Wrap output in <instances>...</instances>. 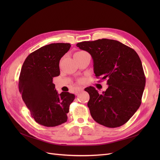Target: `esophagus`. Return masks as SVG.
<instances>
[{"label":"esophagus","instance_id":"34e87169","mask_svg":"<svg viewBox=\"0 0 160 160\" xmlns=\"http://www.w3.org/2000/svg\"><path fill=\"white\" fill-rule=\"evenodd\" d=\"M83 91V88H80L77 89V90H76V92H75L76 95H78L80 93V92H81V91Z\"/></svg>","mask_w":160,"mask_h":160}]
</instances>
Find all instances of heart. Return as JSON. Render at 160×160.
I'll return each mask as SVG.
<instances>
[{
    "label": "heart",
    "mask_w": 160,
    "mask_h": 160,
    "mask_svg": "<svg viewBox=\"0 0 160 160\" xmlns=\"http://www.w3.org/2000/svg\"><path fill=\"white\" fill-rule=\"evenodd\" d=\"M83 52H76L75 54H74V55H77V54H82V53H83Z\"/></svg>",
    "instance_id": "b5f03b06"
}]
</instances>
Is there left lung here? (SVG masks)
<instances>
[{
	"label": "left lung",
	"instance_id": "8db88e82",
	"mask_svg": "<svg viewBox=\"0 0 160 160\" xmlns=\"http://www.w3.org/2000/svg\"><path fill=\"white\" fill-rule=\"evenodd\" d=\"M93 60L97 78L107 79L108 88L99 94L94 87L85 88L88 106L93 119L108 128L121 127L138 110L145 86V76L140 58L133 48L108 39L77 44Z\"/></svg>",
	"mask_w": 160,
	"mask_h": 160
}]
</instances>
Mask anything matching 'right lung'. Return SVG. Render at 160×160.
Returning a JSON list of instances; mask_svg holds the SVG:
<instances>
[{
  "label": "right lung",
  "instance_id": "obj_1",
  "mask_svg": "<svg viewBox=\"0 0 160 160\" xmlns=\"http://www.w3.org/2000/svg\"><path fill=\"white\" fill-rule=\"evenodd\" d=\"M69 43H51L30 54L22 66L19 89L31 116L38 124L53 127L65 122L75 96L69 92L58 94L52 83L60 75L59 63L68 52Z\"/></svg>",
  "mask_w": 160,
  "mask_h": 160
}]
</instances>
